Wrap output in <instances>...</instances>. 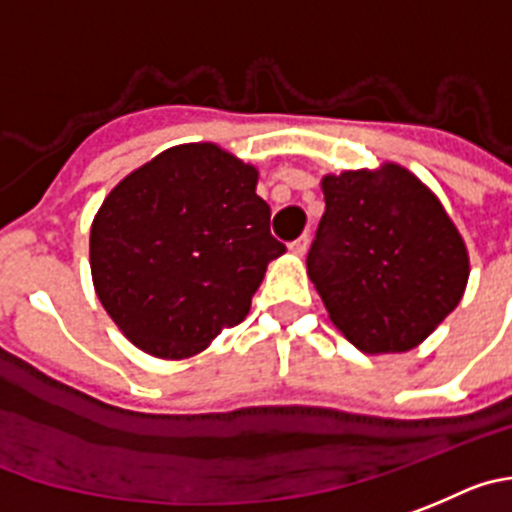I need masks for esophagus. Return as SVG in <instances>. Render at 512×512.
I'll return each instance as SVG.
<instances>
[{
	"instance_id": "34e87169",
	"label": "esophagus",
	"mask_w": 512,
	"mask_h": 512,
	"mask_svg": "<svg viewBox=\"0 0 512 512\" xmlns=\"http://www.w3.org/2000/svg\"><path fill=\"white\" fill-rule=\"evenodd\" d=\"M308 242H310V237L308 234H303V237H298L295 242H290V250H293L295 255H305V250H308Z\"/></svg>"
}]
</instances>
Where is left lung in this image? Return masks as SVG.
Wrapping results in <instances>:
<instances>
[{
    "label": "left lung",
    "mask_w": 512,
    "mask_h": 512,
    "mask_svg": "<svg viewBox=\"0 0 512 512\" xmlns=\"http://www.w3.org/2000/svg\"><path fill=\"white\" fill-rule=\"evenodd\" d=\"M326 212L308 275L338 331L364 353L422 343L457 308L470 260L439 199L396 164L323 176Z\"/></svg>",
    "instance_id": "left-lung-1"
}]
</instances>
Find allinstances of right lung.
Masks as SVG:
<instances>
[{
	"instance_id": "right-lung-1",
	"label": "right lung",
	"mask_w": 512,
	"mask_h": 512,
	"mask_svg": "<svg viewBox=\"0 0 512 512\" xmlns=\"http://www.w3.org/2000/svg\"><path fill=\"white\" fill-rule=\"evenodd\" d=\"M257 169L214 143L174 146L105 197L90 227L98 300L141 351L189 358L250 313L285 252Z\"/></svg>"
}]
</instances>
